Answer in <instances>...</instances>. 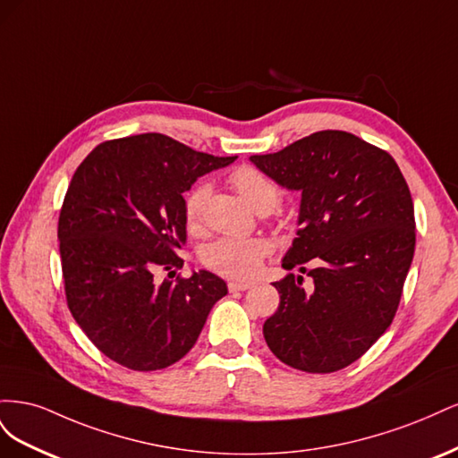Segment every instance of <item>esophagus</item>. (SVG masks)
Instances as JSON below:
<instances>
[{"label": "esophagus", "instance_id": "obj_1", "mask_svg": "<svg viewBox=\"0 0 458 458\" xmlns=\"http://www.w3.org/2000/svg\"><path fill=\"white\" fill-rule=\"evenodd\" d=\"M250 286H252L250 283H234V281L227 284L229 293H244V290H248Z\"/></svg>", "mask_w": 458, "mask_h": 458}]
</instances>
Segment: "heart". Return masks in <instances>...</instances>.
Instances as JSON below:
<instances>
[{"label": "heart", "mask_w": 458, "mask_h": 458, "mask_svg": "<svg viewBox=\"0 0 458 458\" xmlns=\"http://www.w3.org/2000/svg\"><path fill=\"white\" fill-rule=\"evenodd\" d=\"M229 183L256 212H269L281 199V189L275 179L256 165L242 164L229 174ZM210 195V185L199 182L192 185L183 199V217L189 229L199 227L204 206ZM269 246L259 239H219L202 248L200 261L210 271L227 279H250L267 256Z\"/></svg>", "instance_id": "obj_1"}]
</instances>
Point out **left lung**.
I'll list each match as a JSON object with an SVG mask.
<instances>
[{
    "mask_svg": "<svg viewBox=\"0 0 458 458\" xmlns=\"http://www.w3.org/2000/svg\"><path fill=\"white\" fill-rule=\"evenodd\" d=\"M250 160L301 191L298 237L283 267L308 273L315 286L308 294L293 273L273 283L281 301L263 323L269 350L303 372L348 367L392 325L403 294L417 241L405 177L386 150L340 130Z\"/></svg>",
    "mask_w": 458,
    "mask_h": 458,
    "instance_id": "1",
    "label": "left lung"
}]
</instances>
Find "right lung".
<instances>
[{
	"mask_svg": "<svg viewBox=\"0 0 458 458\" xmlns=\"http://www.w3.org/2000/svg\"><path fill=\"white\" fill-rule=\"evenodd\" d=\"M234 158L141 133L97 145L74 172L57 229L66 303L95 348L118 365H174L227 294L210 271L162 284L155 273L183 267V192Z\"/></svg>",
	"mask_w": 458,
	"mask_h": 458,
	"instance_id": "1",
	"label": "right lung"
}]
</instances>
